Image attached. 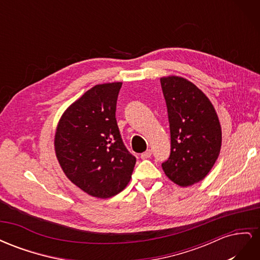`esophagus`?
I'll return each mask as SVG.
<instances>
[{"instance_id": "1", "label": "esophagus", "mask_w": 260, "mask_h": 260, "mask_svg": "<svg viewBox=\"0 0 260 260\" xmlns=\"http://www.w3.org/2000/svg\"><path fill=\"white\" fill-rule=\"evenodd\" d=\"M152 156V151H151V149H147V151H145L144 153H142V154H141V158H142V159H147V158H149V157H151Z\"/></svg>"}]
</instances>
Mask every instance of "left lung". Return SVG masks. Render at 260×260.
Returning a JSON list of instances; mask_svg holds the SVG:
<instances>
[{
  "label": "left lung",
  "instance_id": "1",
  "mask_svg": "<svg viewBox=\"0 0 260 260\" xmlns=\"http://www.w3.org/2000/svg\"><path fill=\"white\" fill-rule=\"evenodd\" d=\"M168 108L171 152L162 170L172 182L190 186L214 167L221 149L222 132L216 109L202 90L185 78H160Z\"/></svg>",
  "mask_w": 260,
  "mask_h": 260
}]
</instances>
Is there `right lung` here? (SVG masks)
<instances>
[{
	"instance_id": "add662e5",
	"label": "right lung",
	"mask_w": 260,
	"mask_h": 260,
	"mask_svg": "<svg viewBox=\"0 0 260 260\" xmlns=\"http://www.w3.org/2000/svg\"><path fill=\"white\" fill-rule=\"evenodd\" d=\"M121 84L94 85L66 108L55 131L54 148L61 170L93 198L120 193L137 161L122 143L115 117Z\"/></svg>"
}]
</instances>
